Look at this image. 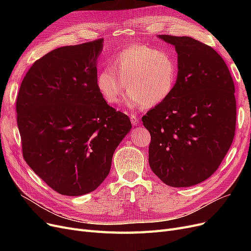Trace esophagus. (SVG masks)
I'll return each mask as SVG.
<instances>
[{
	"instance_id": "34e87169",
	"label": "esophagus",
	"mask_w": 251,
	"mask_h": 251,
	"mask_svg": "<svg viewBox=\"0 0 251 251\" xmlns=\"http://www.w3.org/2000/svg\"><path fill=\"white\" fill-rule=\"evenodd\" d=\"M130 120H131V122H132V124L135 125V126L139 124V120H138V118H137L136 115H132V116H131Z\"/></svg>"
}]
</instances>
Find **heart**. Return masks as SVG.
<instances>
[{
	"label": "heart",
	"mask_w": 251,
	"mask_h": 251,
	"mask_svg": "<svg viewBox=\"0 0 251 251\" xmlns=\"http://www.w3.org/2000/svg\"><path fill=\"white\" fill-rule=\"evenodd\" d=\"M178 62L174 54L161 49L137 45L128 47L113 58L111 66L97 76V87L109 104L125 102L129 108L152 107L165 101L176 86Z\"/></svg>",
	"instance_id": "heart-1"
}]
</instances>
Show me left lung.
I'll use <instances>...</instances> for the list:
<instances>
[{
  "label": "left lung",
  "mask_w": 251,
  "mask_h": 251,
  "mask_svg": "<svg viewBox=\"0 0 251 251\" xmlns=\"http://www.w3.org/2000/svg\"><path fill=\"white\" fill-rule=\"evenodd\" d=\"M178 54L176 86L142 122L151 133L149 163L172 187H190L212 176L235 134L232 76L218 52L189 36L157 35Z\"/></svg>",
  "instance_id": "1"
}]
</instances>
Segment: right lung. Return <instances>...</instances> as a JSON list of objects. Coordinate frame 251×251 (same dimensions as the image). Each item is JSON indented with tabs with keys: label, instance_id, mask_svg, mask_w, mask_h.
I'll return each mask as SVG.
<instances>
[{
	"label": "right lung",
	"instance_id": "obj_1",
	"mask_svg": "<svg viewBox=\"0 0 251 251\" xmlns=\"http://www.w3.org/2000/svg\"><path fill=\"white\" fill-rule=\"evenodd\" d=\"M102 47L101 38L52 50L33 63L18 92L24 160L63 195L96 190L132 128L128 116L110 107L97 87Z\"/></svg>",
	"mask_w": 251,
	"mask_h": 251
}]
</instances>
